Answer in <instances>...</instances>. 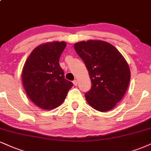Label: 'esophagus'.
<instances>
[{
    "label": "esophagus",
    "instance_id": "esophagus-1",
    "mask_svg": "<svg viewBox=\"0 0 151 151\" xmlns=\"http://www.w3.org/2000/svg\"><path fill=\"white\" fill-rule=\"evenodd\" d=\"M73 83H74V86H77V83H78V81L77 80V79H75V80L73 81Z\"/></svg>",
    "mask_w": 151,
    "mask_h": 151
}]
</instances>
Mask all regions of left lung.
Segmentation results:
<instances>
[{"mask_svg":"<svg viewBox=\"0 0 151 151\" xmlns=\"http://www.w3.org/2000/svg\"><path fill=\"white\" fill-rule=\"evenodd\" d=\"M74 48L91 81V88L85 93L87 103L98 111L112 110L127 90L131 77L127 62L113 45L101 40L79 41Z\"/></svg>","mask_w":151,"mask_h":151,"instance_id":"8db88e82","label":"left lung"}]
</instances>
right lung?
Segmentation results:
<instances>
[{"instance_id": "add662e5", "label": "right lung", "mask_w": 151, "mask_h": 151, "mask_svg": "<svg viewBox=\"0 0 151 151\" xmlns=\"http://www.w3.org/2000/svg\"><path fill=\"white\" fill-rule=\"evenodd\" d=\"M66 46L65 41H58L40 44L32 50L23 66L24 88L31 101L43 110L59 107L73 86L65 79L59 64Z\"/></svg>"}]
</instances>
